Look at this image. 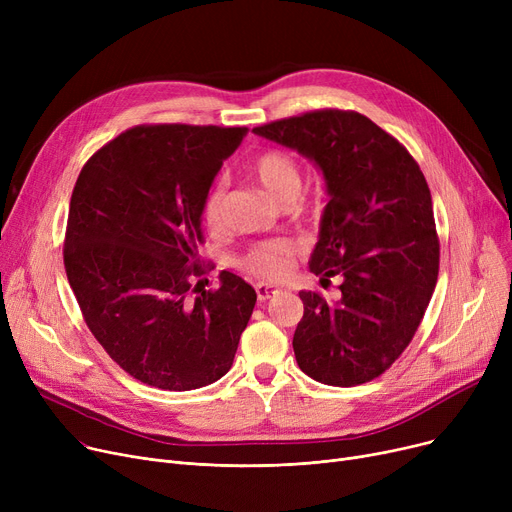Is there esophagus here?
<instances>
[{"label":"esophagus","mask_w":512,"mask_h":512,"mask_svg":"<svg viewBox=\"0 0 512 512\" xmlns=\"http://www.w3.org/2000/svg\"><path fill=\"white\" fill-rule=\"evenodd\" d=\"M255 292H257V299L261 301V303H265L267 299H272V297H276V294L280 292L276 286H270V284H257L255 286Z\"/></svg>","instance_id":"34e87169"}]
</instances>
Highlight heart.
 <instances>
[{
	"instance_id": "obj_1",
	"label": "heart",
	"mask_w": 512,
	"mask_h": 512,
	"mask_svg": "<svg viewBox=\"0 0 512 512\" xmlns=\"http://www.w3.org/2000/svg\"><path fill=\"white\" fill-rule=\"evenodd\" d=\"M253 174L265 188L267 195L274 197L282 205L294 203L303 191V170L299 166V161L284 151L272 149L261 153L253 164ZM226 193L228 184L222 178L209 188V193L205 197L203 215L211 228H220L224 222ZM297 251L299 245L292 240H267L251 247L238 259V265L251 276L274 282L282 280L290 272V265Z\"/></svg>"
}]
</instances>
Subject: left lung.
<instances>
[{"label":"left lung","instance_id":"8db88e82","mask_svg":"<svg viewBox=\"0 0 512 512\" xmlns=\"http://www.w3.org/2000/svg\"><path fill=\"white\" fill-rule=\"evenodd\" d=\"M253 132L313 161L330 197L309 270L321 280L342 276V297L299 292L305 315L294 357L321 384L371 382L409 346L436 288L440 245L425 176L357 112L319 110Z\"/></svg>","mask_w":512,"mask_h":512}]
</instances>
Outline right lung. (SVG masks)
Masks as SVG:
<instances>
[{"instance_id":"obj_1","label":"right lung","mask_w":512,"mask_h":512,"mask_svg":"<svg viewBox=\"0 0 512 512\" xmlns=\"http://www.w3.org/2000/svg\"><path fill=\"white\" fill-rule=\"evenodd\" d=\"M249 128L134 126L101 147L70 199L64 265L97 342L134 380L184 392L232 367L257 294L222 272L193 288L203 205Z\"/></svg>"}]
</instances>
